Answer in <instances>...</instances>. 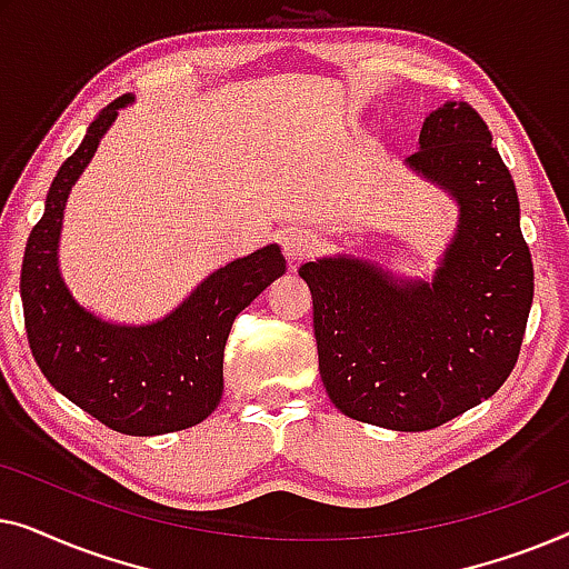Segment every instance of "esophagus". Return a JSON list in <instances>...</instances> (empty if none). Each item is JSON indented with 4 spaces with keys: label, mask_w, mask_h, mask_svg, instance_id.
<instances>
[{
    "label": "esophagus",
    "mask_w": 569,
    "mask_h": 569,
    "mask_svg": "<svg viewBox=\"0 0 569 569\" xmlns=\"http://www.w3.org/2000/svg\"><path fill=\"white\" fill-rule=\"evenodd\" d=\"M313 248H316V236L310 230L292 228L282 236V251L290 261L306 259V256L313 253Z\"/></svg>",
    "instance_id": "34e87169"
}]
</instances>
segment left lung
Listing matches in <instances>:
<instances>
[{
  "mask_svg": "<svg viewBox=\"0 0 569 569\" xmlns=\"http://www.w3.org/2000/svg\"><path fill=\"white\" fill-rule=\"evenodd\" d=\"M456 201L432 279L396 277L360 256L302 263L313 295L318 370L341 415L422 432L477 407L516 368L533 302V263L510 170L487 123L448 100L403 162Z\"/></svg>",
  "mask_w": 569,
  "mask_h": 569,
  "instance_id": "obj_1",
  "label": "left lung"
}]
</instances>
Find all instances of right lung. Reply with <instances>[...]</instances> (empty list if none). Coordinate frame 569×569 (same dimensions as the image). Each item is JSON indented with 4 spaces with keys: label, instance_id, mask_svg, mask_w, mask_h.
Wrapping results in <instances>:
<instances>
[{
    "label": "right lung",
    "instance_id": "1",
    "mask_svg": "<svg viewBox=\"0 0 569 569\" xmlns=\"http://www.w3.org/2000/svg\"><path fill=\"white\" fill-rule=\"evenodd\" d=\"M131 103L134 96L127 92L106 106L59 168L22 256L20 298L30 349L46 380L111 430L150 438L204 422L217 409L230 326L284 274L287 261L277 243L263 246L214 269L189 298L150 323L106 321L77 302L59 269L67 199L116 116Z\"/></svg>",
    "mask_w": 569,
    "mask_h": 569
}]
</instances>
